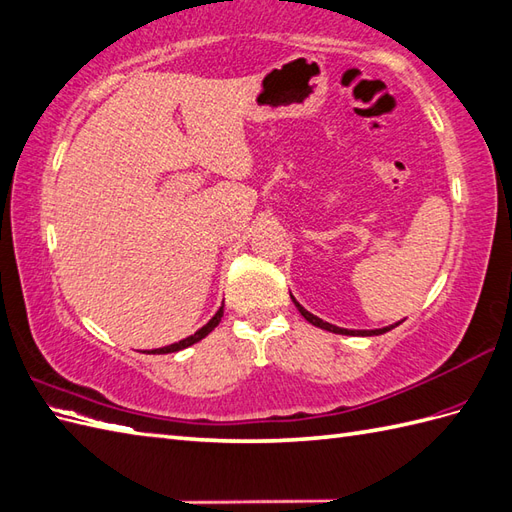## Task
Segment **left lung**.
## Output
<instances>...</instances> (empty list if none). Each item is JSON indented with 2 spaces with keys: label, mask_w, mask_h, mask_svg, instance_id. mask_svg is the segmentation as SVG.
Returning <instances> with one entry per match:
<instances>
[{
  "label": "left lung",
  "mask_w": 512,
  "mask_h": 512,
  "mask_svg": "<svg viewBox=\"0 0 512 512\" xmlns=\"http://www.w3.org/2000/svg\"><path fill=\"white\" fill-rule=\"evenodd\" d=\"M295 306H298V311L302 313V317H304L306 322H311L313 326H320V328H324V331H331V333H337V335H363V337H366V335H383V333H388V331H392V328H394V326H388V328H379V331H348V328H339V326H333V324H328V322H322L320 317H315L313 313L302 309L298 302H295Z\"/></svg>",
  "instance_id": "1"
}]
</instances>
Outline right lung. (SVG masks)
I'll list each match as a JSON object with an SVG mask.
<instances>
[{"instance_id": "right-lung-1", "label": "right lung", "mask_w": 512, "mask_h": 512, "mask_svg": "<svg viewBox=\"0 0 512 512\" xmlns=\"http://www.w3.org/2000/svg\"><path fill=\"white\" fill-rule=\"evenodd\" d=\"M221 317H223V306H221V309L217 311V315H214L212 317V320L206 324V326H203V328H199V331L195 333V335H190V337H186V339H181V342H177V344H170V346H164V348H157V350H151L153 352V355H155V352H157V355H164V352H177V350H181V348H188V346H192V344H197L199 342V339H203V337H206L208 333H212L214 331V328H217L219 326V322H221Z\"/></svg>"}]
</instances>
